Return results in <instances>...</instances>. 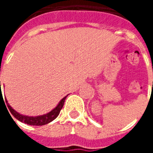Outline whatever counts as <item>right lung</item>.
Wrapping results in <instances>:
<instances>
[{"label":"right lung","instance_id":"1","mask_svg":"<svg viewBox=\"0 0 153 153\" xmlns=\"http://www.w3.org/2000/svg\"><path fill=\"white\" fill-rule=\"evenodd\" d=\"M1 94L2 93L1 92ZM67 96H65L64 98L60 100V102L57 105L56 107H55L51 111H50L49 113H47L45 115H38V116H28V115H21V114H19L17 111H15V110L13 109L11 106L9 105V103H7V101H5V102L7 103V106H8L10 111L11 112L12 115L15 116V118L17 119L18 120L23 122V123H25L27 125H38L39 126V125H47V124L50 123V122H51L52 120H54L56 118L58 115L60 114V110L62 109V107H63L64 103H65V98L67 97Z\"/></svg>","mask_w":153,"mask_h":153}]
</instances>
